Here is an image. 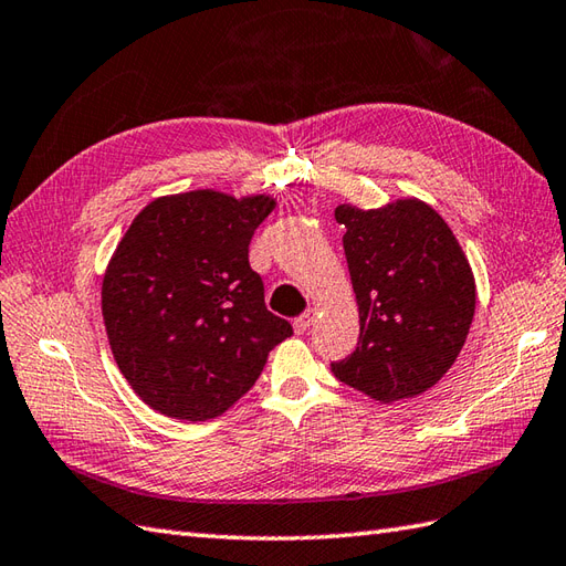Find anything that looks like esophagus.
Listing matches in <instances>:
<instances>
[{"mask_svg": "<svg viewBox=\"0 0 566 566\" xmlns=\"http://www.w3.org/2000/svg\"><path fill=\"white\" fill-rule=\"evenodd\" d=\"M315 323V311L311 308V311H306V313H301L298 318H294V331H296V335H304V333H308V327Z\"/></svg>", "mask_w": 566, "mask_h": 566, "instance_id": "obj_1", "label": "esophagus"}]
</instances>
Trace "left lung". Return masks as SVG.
Wrapping results in <instances>:
<instances>
[{
    "mask_svg": "<svg viewBox=\"0 0 566 566\" xmlns=\"http://www.w3.org/2000/svg\"><path fill=\"white\" fill-rule=\"evenodd\" d=\"M359 306V343L331 369L380 402L431 388L461 354L475 315V280L453 231L419 200L380 209L339 205Z\"/></svg>",
    "mask_w": 566,
    "mask_h": 566,
    "instance_id": "8db88e82",
    "label": "left lung"
}]
</instances>
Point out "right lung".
Here are the masks:
<instances>
[{
  "instance_id": "add662e5",
  "label": "right lung",
  "mask_w": 566,
  "mask_h": 566,
  "mask_svg": "<svg viewBox=\"0 0 566 566\" xmlns=\"http://www.w3.org/2000/svg\"><path fill=\"white\" fill-rule=\"evenodd\" d=\"M265 195L214 190L159 197L127 229L103 277L113 357L161 415L205 422L245 396L292 325L268 311L248 262Z\"/></svg>"
}]
</instances>
